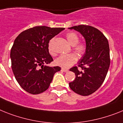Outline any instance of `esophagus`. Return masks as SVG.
<instances>
[{
  "label": "esophagus",
  "mask_w": 123,
  "mask_h": 123,
  "mask_svg": "<svg viewBox=\"0 0 123 123\" xmlns=\"http://www.w3.org/2000/svg\"><path fill=\"white\" fill-rule=\"evenodd\" d=\"M62 69V71H63L64 72H65V73H67V72H68V71H69V70L68 69H65V68H62L61 69Z\"/></svg>",
  "instance_id": "34e87169"
}]
</instances>
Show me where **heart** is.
<instances>
[{
    "mask_svg": "<svg viewBox=\"0 0 123 123\" xmlns=\"http://www.w3.org/2000/svg\"><path fill=\"white\" fill-rule=\"evenodd\" d=\"M68 42L73 46V50L79 55L82 56L86 51V46L83 42H79V37L75 32H69L66 35ZM53 39H51L49 43L48 49L51 55H55V52L52 49ZM77 61V57L75 54H62L55 60V64L63 68H69L75 64Z\"/></svg>",
    "mask_w": 123,
    "mask_h": 123,
    "instance_id": "b5f03b06",
    "label": "heart"
}]
</instances>
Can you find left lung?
Instances as JSON below:
<instances>
[{
	"label": "left lung",
	"mask_w": 123,
	"mask_h": 123,
	"mask_svg": "<svg viewBox=\"0 0 123 123\" xmlns=\"http://www.w3.org/2000/svg\"><path fill=\"white\" fill-rule=\"evenodd\" d=\"M69 29L79 32L86 42V51L78 67L70 69L76 78L69 85L74 92L89 96L99 88L107 75L110 65L109 43L105 35L94 27L79 25Z\"/></svg>",
	"instance_id": "left-lung-1"
}]
</instances>
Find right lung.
<instances>
[{"mask_svg": "<svg viewBox=\"0 0 123 123\" xmlns=\"http://www.w3.org/2000/svg\"><path fill=\"white\" fill-rule=\"evenodd\" d=\"M64 28L36 26L22 32L11 51V66L15 79L25 91L42 93L49 88L59 66H46L53 61L49 52V41Z\"/></svg>", "mask_w": 123, "mask_h": 123, "instance_id": "right-lung-1", "label": "right lung"}]
</instances>
